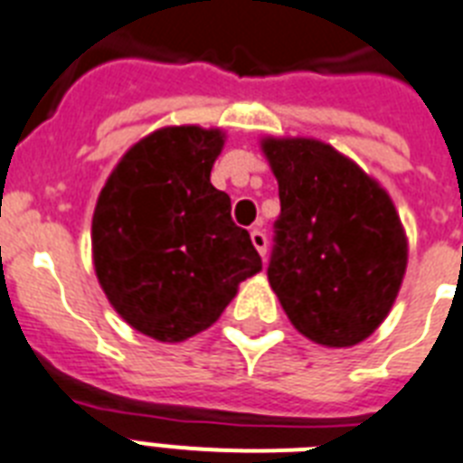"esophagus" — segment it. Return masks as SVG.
<instances>
[{
  "instance_id": "obj_1",
  "label": "esophagus",
  "mask_w": 463,
  "mask_h": 463,
  "mask_svg": "<svg viewBox=\"0 0 463 463\" xmlns=\"http://www.w3.org/2000/svg\"><path fill=\"white\" fill-rule=\"evenodd\" d=\"M251 238V244L257 247V251L261 254V257H266V247H269V240H266V232L259 231V228H254V231L250 232Z\"/></svg>"
}]
</instances>
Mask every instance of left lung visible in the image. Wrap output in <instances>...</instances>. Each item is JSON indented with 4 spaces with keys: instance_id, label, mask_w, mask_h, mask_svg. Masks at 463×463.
<instances>
[{
    "instance_id": "1",
    "label": "left lung",
    "mask_w": 463,
    "mask_h": 463,
    "mask_svg": "<svg viewBox=\"0 0 463 463\" xmlns=\"http://www.w3.org/2000/svg\"><path fill=\"white\" fill-rule=\"evenodd\" d=\"M280 216L269 283L299 333L352 347L392 309L407 270V235L390 194L326 142L266 137Z\"/></svg>"
}]
</instances>
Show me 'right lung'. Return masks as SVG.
I'll return each mask as SVG.
<instances>
[{"instance_id":"obj_1","label":"right lung","mask_w":463,"mask_h":463,"mask_svg":"<svg viewBox=\"0 0 463 463\" xmlns=\"http://www.w3.org/2000/svg\"><path fill=\"white\" fill-rule=\"evenodd\" d=\"M221 130L171 126L123 154L92 216V259L107 299L135 330L183 342L206 330L261 270L231 197L212 185Z\"/></svg>"}]
</instances>
